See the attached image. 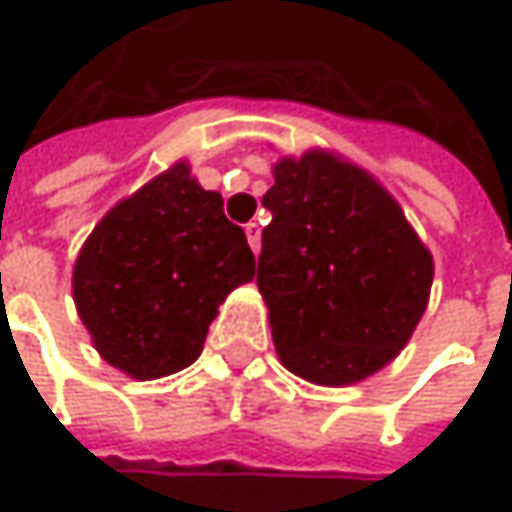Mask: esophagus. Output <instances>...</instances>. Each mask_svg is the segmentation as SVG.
Listing matches in <instances>:
<instances>
[{
  "label": "esophagus",
  "instance_id": "1",
  "mask_svg": "<svg viewBox=\"0 0 512 512\" xmlns=\"http://www.w3.org/2000/svg\"><path fill=\"white\" fill-rule=\"evenodd\" d=\"M244 233H247V244L253 247V253H259V247H262V227H259V221L244 224Z\"/></svg>",
  "mask_w": 512,
  "mask_h": 512
}]
</instances>
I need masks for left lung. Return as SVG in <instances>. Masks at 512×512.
Listing matches in <instances>:
<instances>
[{
  "label": "left lung",
  "instance_id": "1",
  "mask_svg": "<svg viewBox=\"0 0 512 512\" xmlns=\"http://www.w3.org/2000/svg\"><path fill=\"white\" fill-rule=\"evenodd\" d=\"M256 285L282 366L348 386L392 363L421 322L432 253L366 169L311 149L273 167Z\"/></svg>",
  "mask_w": 512,
  "mask_h": 512
}]
</instances>
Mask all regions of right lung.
<instances>
[{"mask_svg": "<svg viewBox=\"0 0 512 512\" xmlns=\"http://www.w3.org/2000/svg\"><path fill=\"white\" fill-rule=\"evenodd\" d=\"M256 273L244 230L184 161L115 204L74 262V305L100 357L135 380L198 360L218 305Z\"/></svg>", "mask_w": 512, "mask_h": 512, "instance_id": "right-lung-1", "label": "right lung"}]
</instances>
